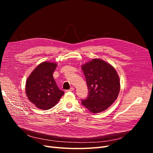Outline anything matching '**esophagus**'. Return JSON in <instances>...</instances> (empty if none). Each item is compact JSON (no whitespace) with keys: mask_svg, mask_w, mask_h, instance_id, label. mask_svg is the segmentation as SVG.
Returning <instances> with one entry per match:
<instances>
[{"mask_svg":"<svg viewBox=\"0 0 153 153\" xmlns=\"http://www.w3.org/2000/svg\"><path fill=\"white\" fill-rule=\"evenodd\" d=\"M74 89H74L73 87H71V88H70V89H69V90H67L66 91H67V92H69V91H74Z\"/></svg>","mask_w":153,"mask_h":153,"instance_id":"34e87169","label":"esophagus"}]
</instances>
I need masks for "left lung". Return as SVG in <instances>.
Segmentation results:
<instances>
[{
	"label": "left lung",
	"instance_id": "8db88e82",
	"mask_svg": "<svg viewBox=\"0 0 153 153\" xmlns=\"http://www.w3.org/2000/svg\"><path fill=\"white\" fill-rule=\"evenodd\" d=\"M82 69L89 90L82 105L92 113L103 112L117 98L120 91L117 73L110 64L98 59L85 64Z\"/></svg>",
	"mask_w": 153,
	"mask_h": 153
}]
</instances>
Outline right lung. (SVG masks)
Segmentation results:
<instances>
[{"instance_id": "add662e5", "label": "right lung", "mask_w": 153, "mask_h": 153, "mask_svg": "<svg viewBox=\"0 0 153 153\" xmlns=\"http://www.w3.org/2000/svg\"><path fill=\"white\" fill-rule=\"evenodd\" d=\"M57 64L43 62L34 69L27 80L26 94L37 108L49 110L56 105L64 94L53 77Z\"/></svg>"}]
</instances>
